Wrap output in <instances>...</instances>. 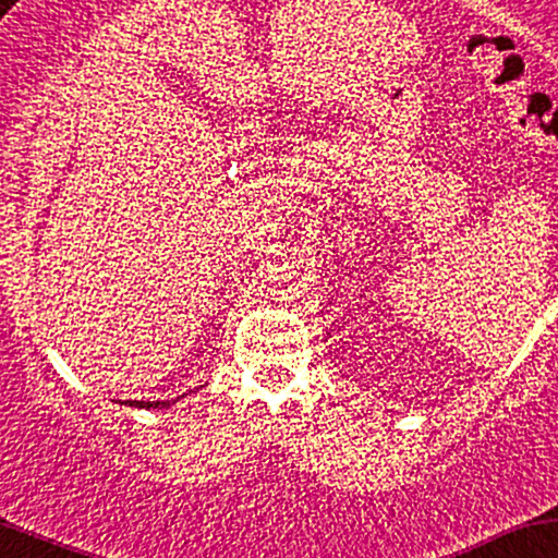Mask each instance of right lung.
I'll list each match as a JSON object with an SVG mask.
<instances>
[{"label": "right lung", "instance_id": "add662e5", "mask_svg": "<svg viewBox=\"0 0 558 558\" xmlns=\"http://www.w3.org/2000/svg\"><path fill=\"white\" fill-rule=\"evenodd\" d=\"M129 405H136V409H168L173 400H126Z\"/></svg>", "mask_w": 558, "mask_h": 558}]
</instances>
